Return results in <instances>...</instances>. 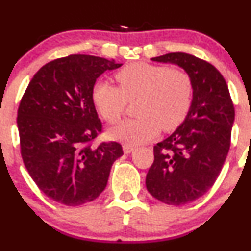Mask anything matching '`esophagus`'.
<instances>
[{
	"instance_id": "34e87169",
	"label": "esophagus",
	"mask_w": 251,
	"mask_h": 251,
	"mask_svg": "<svg viewBox=\"0 0 251 251\" xmlns=\"http://www.w3.org/2000/svg\"><path fill=\"white\" fill-rule=\"evenodd\" d=\"M135 148H136L135 146H131V144H127V143H125V144H124V146H123L124 153H125V154L132 153V151H135Z\"/></svg>"
}]
</instances>
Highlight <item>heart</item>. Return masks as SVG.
<instances>
[{
  "mask_svg": "<svg viewBox=\"0 0 251 251\" xmlns=\"http://www.w3.org/2000/svg\"><path fill=\"white\" fill-rule=\"evenodd\" d=\"M119 87L107 81L95 85L92 98L108 123H118L127 100H135L137 118L128 119L111 128L114 140L141 144L153 140L160 130L173 131L186 119L194 95L193 81L184 70L165 65L133 63L115 74Z\"/></svg>",
  "mask_w": 251,
  "mask_h": 251,
  "instance_id": "heart-1",
  "label": "heart"
}]
</instances>
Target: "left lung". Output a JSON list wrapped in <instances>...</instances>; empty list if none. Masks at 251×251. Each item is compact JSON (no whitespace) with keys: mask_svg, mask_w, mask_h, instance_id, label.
I'll use <instances>...</instances> for the list:
<instances>
[{"mask_svg":"<svg viewBox=\"0 0 251 251\" xmlns=\"http://www.w3.org/2000/svg\"><path fill=\"white\" fill-rule=\"evenodd\" d=\"M151 60L178 65L193 81L191 109L174 133L154 146V163L146 177L154 198L184 205L204 196L221 173L231 146L234 107L224 76L210 63L182 52Z\"/></svg>","mask_w":251,"mask_h":251,"instance_id":"8db88e82","label":"left lung"}]
</instances>
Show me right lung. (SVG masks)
<instances>
[{"mask_svg": "<svg viewBox=\"0 0 251 251\" xmlns=\"http://www.w3.org/2000/svg\"><path fill=\"white\" fill-rule=\"evenodd\" d=\"M120 67L105 58L72 54L44 65L25 90L17 118L20 153L36 186L57 203L95 201L124 154L118 142L91 144L102 132L92 98L96 80Z\"/></svg>", "mask_w": 251, "mask_h": 251, "instance_id": "right-lung-1", "label": "right lung"}]
</instances>
